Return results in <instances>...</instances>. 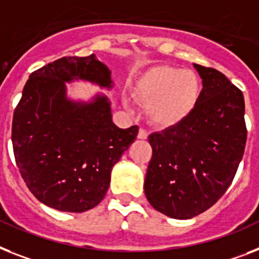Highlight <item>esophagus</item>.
Listing matches in <instances>:
<instances>
[{"label":"esophagus","instance_id":"1","mask_svg":"<svg viewBox=\"0 0 259 259\" xmlns=\"http://www.w3.org/2000/svg\"><path fill=\"white\" fill-rule=\"evenodd\" d=\"M148 138V132L145 131V130H143V128H140L138 132V139H142V140H144V139Z\"/></svg>","mask_w":259,"mask_h":259}]
</instances>
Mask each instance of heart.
Returning <instances> with one entry per match:
<instances>
[{
	"label": "heart",
	"mask_w": 259,
	"mask_h": 259,
	"mask_svg": "<svg viewBox=\"0 0 259 259\" xmlns=\"http://www.w3.org/2000/svg\"><path fill=\"white\" fill-rule=\"evenodd\" d=\"M135 95L148 107L153 125L169 128L193 114L201 98V80L191 70L157 66L139 80Z\"/></svg>",
	"instance_id": "b5f03b06"
}]
</instances>
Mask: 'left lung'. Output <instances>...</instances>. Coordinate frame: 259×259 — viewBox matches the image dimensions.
<instances>
[{
  "instance_id": "1",
  "label": "left lung",
  "mask_w": 259,
  "mask_h": 259,
  "mask_svg": "<svg viewBox=\"0 0 259 259\" xmlns=\"http://www.w3.org/2000/svg\"><path fill=\"white\" fill-rule=\"evenodd\" d=\"M194 68L204 87L193 114L148 136L152 157L145 196L156 210L177 220L208 210L224 196L242 160L247 136L242 91L215 68Z\"/></svg>"
}]
</instances>
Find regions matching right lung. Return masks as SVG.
I'll list each match as a JSON object with an SVG mask.
<instances>
[{
    "label": "right lung",
    "instance_id": "right-lung-1",
    "mask_svg": "<svg viewBox=\"0 0 259 259\" xmlns=\"http://www.w3.org/2000/svg\"><path fill=\"white\" fill-rule=\"evenodd\" d=\"M74 79L112 86L111 71L94 54L38 68L14 110L12 142L19 173L35 198L57 210L82 213L104 198L112 166L139 127H116L103 95L90 103L68 100L65 82Z\"/></svg>",
    "mask_w": 259,
    "mask_h": 259
}]
</instances>
